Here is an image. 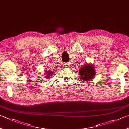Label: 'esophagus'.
I'll list each match as a JSON object with an SVG mask.
<instances>
[{
	"label": "esophagus",
	"mask_w": 129,
	"mask_h": 129,
	"mask_svg": "<svg viewBox=\"0 0 129 129\" xmlns=\"http://www.w3.org/2000/svg\"><path fill=\"white\" fill-rule=\"evenodd\" d=\"M64 66H65V67H69V66H70V64H69V63H68V62H67V63H65L64 64Z\"/></svg>",
	"instance_id": "obj_1"
}]
</instances>
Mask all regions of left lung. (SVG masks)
Wrapping results in <instances>:
<instances>
[{"label":"left lung","instance_id":"1","mask_svg":"<svg viewBox=\"0 0 129 129\" xmlns=\"http://www.w3.org/2000/svg\"><path fill=\"white\" fill-rule=\"evenodd\" d=\"M96 70L93 64H87L83 65L79 69V74L83 81H89L94 78Z\"/></svg>","mask_w":129,"mask_h":129}]
</instances>
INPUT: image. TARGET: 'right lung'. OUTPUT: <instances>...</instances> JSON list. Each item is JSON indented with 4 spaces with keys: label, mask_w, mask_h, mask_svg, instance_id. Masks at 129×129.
Masks as SVG:
<instances>
[{
    "label": "right lung",
    "mask_w": 129,
    "mask_h": 129,
    "mask_svg": "<svg viewBox=\"0 0 129 129\" xmlns=\"http://www.w3.org/2000/svg\"><path fill=\"white\" fill-rule=\"evenodd\" d=\"M54 73L53 71H51V70H47L46 72L44 73V76H45V78L49 79L51 78V77H52V74Z\"/></svg>",
    "instance_id": "add662e5"
}]
</instances>
